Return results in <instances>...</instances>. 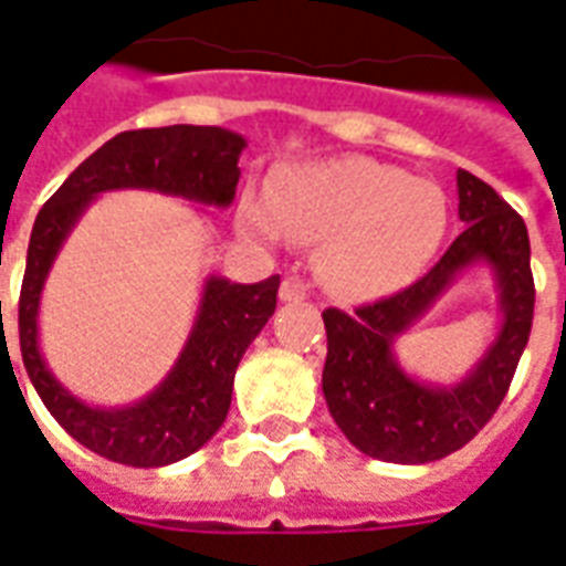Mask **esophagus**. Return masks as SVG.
<instances>
[{
    "label": "esophagus",
    "mask_w": 566,
    "mask_h": 566,
    "mask_svg": "<svg viewBox=\"0 0 566 566\" xmlns=\"http://www.w3.org/2000/svg\"><path fill=\"white\" fill-rule=\"evenodd\" d=\"M279 296H282L284 303H296V300H303L306 296V284L300 282L296 275H287L279 287Z\"/></svg>",
    "instance_id": "34e87169"
}]
</instances>
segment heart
I'll return each mask as SVG.
<instances>
[{
    "mask_svg": "<svg viewBox=\"0 0 566 566\" xmlns=\"http://www.w3.org/2000/svg\"><path fill=\"white\" fill-rule=\"evenodd\" d=\"M446 221L449 202L433 181L367 157L284 169L270 197L242 202V223L260 239L321 242V282L348 303L412 282L437 254Z\"/></svg>",
    "mask_w": 566,
    "mask_h": 566,
    "instance_id": "heart-1",
    "label": "heart"
}]
</instances>
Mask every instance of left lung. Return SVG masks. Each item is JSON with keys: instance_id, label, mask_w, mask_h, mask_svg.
<instances>
[{"instance_id": "8db88e82", "label": "left lung", "mask_w": 566, "mask_h": 566, "mask_svg": "<svg viewBox=\"0 0 566 566\" xmlns=\"http://www.w3.org/2000/svg\"><path fill=\"white\" fill-rule=\"evenodd\" d=\"M458 218L467 227L416 284L355 312L324 308V400L348 442L388 463H430L463 449L510 391L534 324L531 242L522 214L482 178L458 169ZM475 262L495 272L504 312L480 364L454 386L412 380L392 343L423 317L457 275Z\"/></svg>"}]
</instances>
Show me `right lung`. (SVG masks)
<instances>
[{
  "instance_id": "obj_1",
  "label": "right lung",
  "mask_w": 566,
  "mask_h": 566,
  "mask_svg": "<svg viewBox=\"0 0 566 566\" xmlns=\"http://www.w3.org/2000/svg\"><path fill=\"white\" fill-rule=\"evenodd\" d=\"M245 139L221 127L133 129L93 150L32 223L27 272L20 287V355L48 412L84 449L127 467H166L202 449L230 412L235 367L275 312L279 275L235 284L209 275L193 331L169 376L136 403L87 406L48 369L39 348V303L60 248L93 199L105 190H157L199 206L227 209L239 185ZM2 321V303H0Z\"/></svg>"
}]
</instances>
